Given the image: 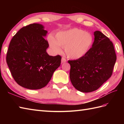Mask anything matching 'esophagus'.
Listing matches in <instances>:
<instances>
[{
    "label": "esophagus",
    "instance_id": "obj_1",
    "mask_svg": "<svg viewBox=\"0 0 124 124\" xmlns=\"http://www.w3.org/2000/svg\"><path fill=\"white\" fill-rule=\"evenodd\" d=\"M66 62H67L66 59H65V58H64V57H62V59H61V63H65Z\"/></svg>",
    "mask_w": 124,
    "mask_h": 124
}]
</instances>
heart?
<instances>
[{
  "instance_id": "1",
  "label": "heart",
  "mask_w": 124,
  "mask_h": 124,
  "mask_svg": "<svg viewBox=\"0 0 124 124\" xmlns=\"http://www.w3.org/2000/svg\"><path fill=\"white\" fill-rule=\"evenodd\" d=\"M93 38L91 33L77 28L61 31L55 35V39L51 36L49 45L55 53H60L64 48L68 58L77 60L87 54L93 44Z\"/></svg>"
}]
</instances>
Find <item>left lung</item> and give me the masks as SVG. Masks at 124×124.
<instances>
[{"instance_id":"obj_1","label":"left lung","mask_w":124,"mask_h":124,"mask_svg":"<svg viewBox=\"0 0 124 124\" xmlns=\"http://www.w3.org/2000/svg\"><path fill=\"white\" fill-rule=\"evenodd\" d=\"M92 47L83 57L69 60L70 79L78 91L88 93L96 91L112 75L116 61L114 46L101 31L94 32Z\"/></svg>"}]
</instances>
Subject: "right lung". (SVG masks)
<instances>
[{"instance_id":"1","label":"right lung","mask_w":124,"mask_h":124,"mask_svg":"<svg viewBox=\"0 0 124 124\" xmlns=\"http://www.w3.org/2000/svg\"><path fill=\"white\" fill-rule=\"evenodd\" d=\"M47 33L43 25L33 23L21 29L10 42L6 62L15 81L23 87H44L60 66L61 56H49L46 52Z\"/></svg>"}]
</instances>
